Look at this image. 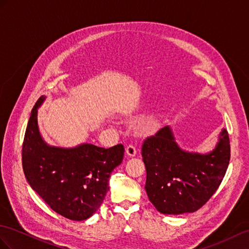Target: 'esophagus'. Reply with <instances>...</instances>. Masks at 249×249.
<instances>
[{"label":"esophagus","instance_id":"esophagus-1","mask_svg":"<svg viewBox=\"0 0 249 249\" xmlns=\"http://www.w3.org/2000/svg\"><path fill=\"white\" fill-rule=\"evenodd\" d=\"M125 153H126V155L130 156V157L135 156V155H136V153H137L136 148H135L134 145H133V144H129L128 147L125 148Z\"/></svg>","mask_w":249,"mask_h":249}]
</instances>
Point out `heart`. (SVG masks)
<instances>
[{
    "label": "heart",
    "mask_w": 249,
    "mask_h": 249,
    "mask_svg": "<svg viewBox=\"0 0 249 249\" xmlns=\"http://www.w3.org/2000/svg\"><path fill=\"white\" fill-rule=\"evenodd\" d=\"M151 129H152V126H151V125L148 126V130H151Z\"/></svg>",
    "instance_id": "heart-1"
}]
</instances>
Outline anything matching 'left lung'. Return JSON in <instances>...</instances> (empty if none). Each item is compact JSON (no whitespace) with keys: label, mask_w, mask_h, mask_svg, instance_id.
Masks as SVG:
<instances>
[{"label":"left lung","mask_w":249,"mask_h":249,"mask_svg":"<svg viewBox=\"0 0 249 249\" xmlns=\"http://www.w3.org/2000/svg\"><path fill=\"white\" fill-rule=\"evenodd\" d=\"M147 171L145 192L163 214L195 212L221 185L230 160L227 130L223 129L214 149L208 153L181 149L171 126L166 125L148 137L142 148Z\"/></svg>","instance_id":"obj_1"}]
</instances>
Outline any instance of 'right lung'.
Segmentation results:
<instances>
[{
    "label": "right lung",
    "mask_w": 249,
    "mask_h": 249,
    "mask_svg": "<svg viewBox=\"0 0 249 249\" xmlns=\"http://www.w3.org/2000/svg\"><path fill=\"white\" fill-rule=\"evenodd\" d=\"M36 102L27 124L22 148L23 170L29 186L57 213L72 221H83L100 207L110 189L108 178L124 159L119 143L105 149L92 143L74 148L48 144L38 125Z\"/></svg>",
    "instance_id": "obj_1"
}]
</instances>
